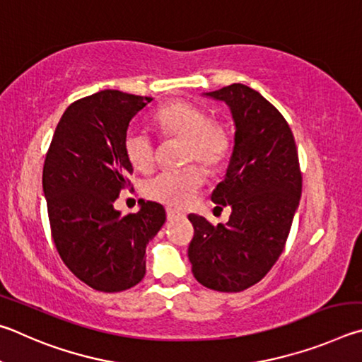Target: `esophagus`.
Listing matches in <instances>:
<instances>
[{"instance_id": "34e87169", "label": "esophagus", "mask_w": 362, "mask_h": 362, "mask_svg": "<svg viewBox=\"0 0 362 362\" xmlns=\"http://www.w3.org/2000/svg\"><path fill=\"white\" fill-rule=\"evenodd\" d=\"M177 216H181L180 211L171 210V208H167V219H168V221H173V219L177 218Z\"/></svg>"}]
</instances>
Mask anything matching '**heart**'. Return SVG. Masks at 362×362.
<instances>
[{
	"instance_id": "heart-1",
	"label": "heart",
	"mask_w": 362,
	"mask_h": 362,
	"mask_svg": "<svg viewBox=\"0 0 362 362\" xmlns=\"http://www.w3.org/2000/svg\"><path fill=\"white\" fill-rule=\"evenodd\" d=\"M154 124L163 138L182 139V160L200 162L208 168H218L227 162L233 149L230 127L224 120L213 119L199 105L175 100L156 111ZM124 151L129 162L139 171H149L157 162L156 143L143 132L129 130L124 138ZM205 173L199 165L162 171L143 185L148 199L158 204L181 208L204 186Z\"/></svg>"
}]
</instances>
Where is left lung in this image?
Returning <instances> with one entry per match:
<instances>
[{"label": "left lung", "instance_id": "obj_1", "mask_svg": "<svg viewBox=\"0 0 362 362\" xmlns=\"http://www.w3.org/2000/svg\"><path fill=\"white\" fill-rule=\"evenodd\" d=\"M226 101L235 120V146L211 200L230 205L227 224L189 214L192 274L219 293L255 286L281 256L302 194L299 156L286 119L261 93L232 84L205 93ZM219 208V206H218Z\"/></svg>", "mask_w": 362, "mask_h": 362}]
</instances>
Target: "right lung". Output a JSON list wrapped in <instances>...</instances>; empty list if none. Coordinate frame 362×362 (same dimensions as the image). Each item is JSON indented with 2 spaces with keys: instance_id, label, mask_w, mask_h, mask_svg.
I'll return each mask as SVG.
<instances>
[{
  "instance_id": "1",
  "label": "right lung",
  "mask_w": 362,
  "mask_h": 362,
  "mask_svg": "<svg viewBox=\"0 0 362 362\" xmlns=\"http://www.w3.org/2000/svg\"><path fill=\"white\" fill-rule=\"evenodd\" d=\"M151 97L101 90L73 101L47 149L42 187L55 248L73 274L103 293L135 286L146 274L144 252L165 223V210L143 202L138 213L114 210L132 186L124 151L132 117Z\"/></svg>"
}]
</instances>
